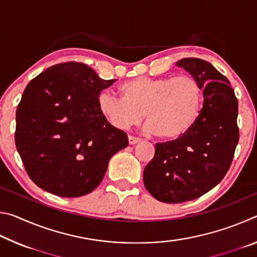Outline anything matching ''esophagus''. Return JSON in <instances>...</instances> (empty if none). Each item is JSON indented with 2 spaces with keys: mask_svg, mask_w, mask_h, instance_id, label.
<instances>
[{
  "mask_svg": "<svg viewBox=\"0 0 257 257\" xmlns=\"http://www.w3.org/2000/svg\"><path fill=\"white\" fill-rule=\"evenodd\" d=\"M128 141H129V145H136L139 142H141V139L134 137V136H129Z\"/></svg>",
  "mask_w": 257,
  "mask_h": 257,
  "instance_id": "34e87169",
  "label": "esophagus"
}]
</instances>
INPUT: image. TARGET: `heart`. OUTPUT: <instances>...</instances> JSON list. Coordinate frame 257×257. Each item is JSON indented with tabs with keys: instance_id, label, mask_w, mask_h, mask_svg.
<instances>
[{
	"instance_id": "1",
	"label": "heart",
	"mask_w": 257,
	"mask_h": 257,
	"mask_svg": "<svg viewBox=\"0 0 257 257\" xmlns=\"http://www.w3.org/2000/svg\"><path fill=\"white\" fill-rule=\"evenodd\" d=\"M118 96L103 90L98 110L115 129L127 130L146 118L145 129L163 139L181 137L196 123L203 88L193 76L138 77L121 84Z\"/></svg>"
}]
</instances>
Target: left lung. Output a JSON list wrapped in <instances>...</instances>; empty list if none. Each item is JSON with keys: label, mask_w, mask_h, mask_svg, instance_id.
Listing matches in <instances>:
<instances>
[{"label": "left lung", "mask_w": 257, "mask_h": 257, "mask_svg": "<svg viewBox=\"0 0 257 257\" xmlns=\"http://www.w3.org/2000/svg\"><path fill=\"white\" fill-rule=\"evenodd\" d=\"M176 64L201 82L204 102L189 132L156 144L144 169L146 189L163 203L191 201L214 188L229 170L239 141L238 101L227 78L197 58Z\"/></svg>", "instance_id": "8db88e82"}]
</instances>
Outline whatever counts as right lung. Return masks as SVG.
Segmentation results:
<instances>
[{"instance_id": "obj_1", "label": "right lung", "mask_w": 257, "mask_h": 257, "mask_svg": "<svg viewBox=\"0 0 257 257\" xmlns=\"http://www.w3.org/2000/svg\"><path fill=\"white\" fill-rule=\"evenodd\" d=\"M104 80L84 63L46 69L26 87L16 115V146L26 171L42 189L79 197L101 184L108 161L128 136L98 110Z\"/></svg>"}]
</instances>
